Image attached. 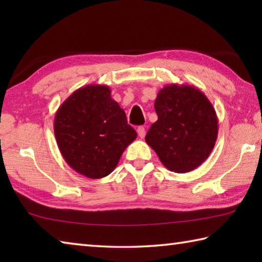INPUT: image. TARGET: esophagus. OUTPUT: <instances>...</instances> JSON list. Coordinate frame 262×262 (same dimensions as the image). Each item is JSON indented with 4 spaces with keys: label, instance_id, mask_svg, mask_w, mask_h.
<instances>
[{
    "label": "esophagus",
    "instance_id": "1",
    "mask_svg": "<svg viewBox=\"0 0 262 262\" xmlns=\"http://www.w3.org/2000/svg\"><path fill=\"white\" fill-rule=\"evenodd\" d=\"M137 134H139V136L141 137V139H143V137L145 136V129H144L143 126H141V127L137 128Z\"/></svg>",
    "mask_w": 262,
    "mask_h": 262
}]
</instances>
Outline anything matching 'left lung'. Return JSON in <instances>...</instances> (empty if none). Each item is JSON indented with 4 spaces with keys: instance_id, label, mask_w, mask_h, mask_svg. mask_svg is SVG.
Instances as JSON below:
<instances>
[{
    "instance_id": "left-lung-1",
    "label": "left lung",
    "mask_w": 262,
    "mask_h": 262,
    "mask_svg": "<svg viewBox=\"0 0 262 262\" xmlns=\"http://www.w3.org/2000/svg\"><path fill=\"white\" fill-rule=\"evenodd\" d=\"M158 120L145 142L170 171L186 173L209 157L219 134L215 108L200 89L188 84H167L157 94Z\"/></svg>"
}]
</instances>
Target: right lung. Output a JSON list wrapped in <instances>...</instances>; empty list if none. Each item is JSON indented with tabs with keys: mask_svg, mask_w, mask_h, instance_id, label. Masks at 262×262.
<instances>
[{
	"mask_svg": "<svg viewBox=\"0 0 262 262\" xmlns=\"http://www.w3.org/2000/svg\"><path fill=\"white\" fill-rule=\"evenodd\" d=\"M57 147L68 165L86 178L99 179L117 167L136 139L126 113L107 85L89 84L74 91L54 118Z\"/></svg>",
	"mask_w": 262,
	"mask_h": 262,
	"instance_id": "add662e5",
	"label": "right lung"
}]
</instances>
